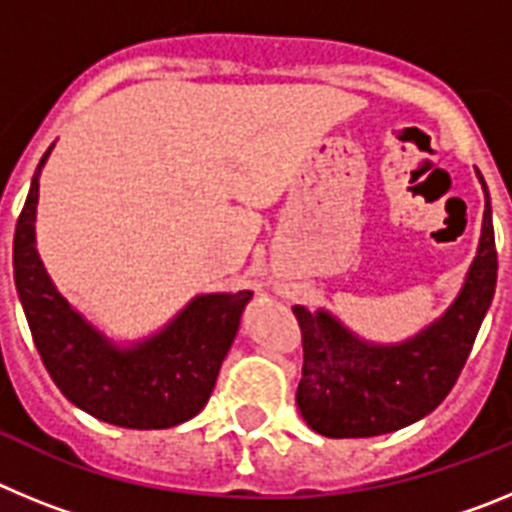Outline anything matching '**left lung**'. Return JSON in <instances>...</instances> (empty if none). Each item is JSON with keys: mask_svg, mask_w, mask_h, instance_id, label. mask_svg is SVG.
I'll list each match as a JSON object with an SVG mask.
<instances>
[{"mask_svg": "<svg viewBox=\"0 0 512 512\" xmlns=\"http://www.w3.org/2000/svg\"><path fill=\"white\" fill-rule=\"evenodd\" d=\"M482 189V235L459 295L413 338L366 341L328 310L292 307L305 351L297 408L312 431L328 438L382 436L425 418L449 395L495 297V228L485 182Z\"/></svg>", "mask_w": 512, "mask_h": 512, "instance_id": "8db88e82", "label": "left lung"}]
</instances>
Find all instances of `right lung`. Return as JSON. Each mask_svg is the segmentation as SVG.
I'll return each mask as SVG.
<instances>
[{
  "instance_id": "1",
  "label": "right lung",
  "mask_w": 512,
  "mask_h": 512,
  "mask_svg": "<svg viewBox=\"0 0 512 512\" xmlns=\"http://www.w3.org/2000/svg\"><path fill=\"white\" fill-rule=\"evenodd\" d=\"M56 146V143H53ZM40 158L15 228V287L35 348L58 390L84 413L120 428H171L207 405L253 292L197 295L153 336L120 346L74 310L35 248Z\"/></svg>"
}]
</instances>
